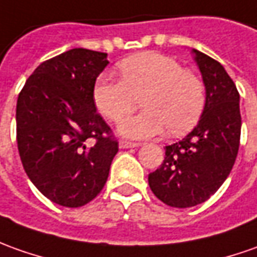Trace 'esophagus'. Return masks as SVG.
Returning a JSON list of instances; mask_svg holds the SVG:
<instances>
[{
  "instance_id": "1",
  "label": "esophagus",
  "mask_w": 257,
  "mask_h": 257,
  "mask_svg": "<svg viewBox=\"0 0 257 257\" xmlns=\"http://www.w3.org/2000/svg\"><path fill=\"white\" fill-rule=\"evenodd\" d=\"M141 146V143L129 142V141H119V148L121 149H129V148H138Z\"/></svg>"
}]
</instances>
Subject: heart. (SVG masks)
<instances>
[{
	"mask_svg": "<svg viewBox=\"0 0 257 257\" xmlns=\"http://www.w3.org/2000/svg\"><path fill=\"white\" fill-rule=\"evenodd\" d=\"M122 80L102 74L92 88L98 111L119 123L135 111L138 97H145L143 112L121 125L122 135L152 138L170 129L174 135L187 132L205 106V84L190 70L169 56L146 52L118 64Z\"/></svg>",
	"mask_w": 257,
	"mask_h": 257,
	"instance_id": "1",
	"label": "heart"
}]
</instances>
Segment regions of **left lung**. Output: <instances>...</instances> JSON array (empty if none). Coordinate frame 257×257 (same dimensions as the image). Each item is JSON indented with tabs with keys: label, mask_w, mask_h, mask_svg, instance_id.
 <instances>
[{
	"label": "left lung",
	"mask_w": 257,
	"mask_h": 257,
	"mask_svg": "<svg viewBox=\"0 0 257 257\" xmlns=\"http://www.w3.org/2000/svg\"><path fill=\"white\" fill-rule=\"evenodd\" d=\"M205 84L201 118L186 138L166 146L165 160L149 174L153 194L170 207L188 208L207 201L229 176L240 141L236 85L222 64L193 50Z\"/></svg>",
	"instance_id": "left-lung-1"
}]
</instances>
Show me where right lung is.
Instances as JSON below:
<instances>
[{
	"label": "right lung",
	"instance_id": "obj_1",
	"mask_svg": "<svg viewBox=\"0 0 257 257\" xmlns=\"http://www.w3.org/2000/svg\"><path fill=\"white\" fill-rule=\"evenodd\" d=\"M106 53L77 48L39 64L17 101L21 162L50 201L77 208L104 188L118 142L97 112L92 88Z\"/></svg>",
	"mask_w": 257,
	"mask_h": 257
}]
</instances>
